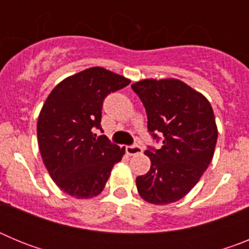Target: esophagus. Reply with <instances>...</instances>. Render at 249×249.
I'll return each instance as SVG.
<instances>
[{
	"instance_id": "34e87169",
	"label": "esophagus",
	"mask_w": 249,
	"mask_h": 249,
	"mask_svg": "<svg viewBox=\"0 0 249 249\" xmlns=\"http://www.w3.org/2000/svg\"><path fill=\"white\" fill-rule=\"evenodd\" d=\"M142 151H143V149H142V147L137 146V144H136V146H127L126 147L127 155H129V156L140 155V153H142Z\"/></svg>"
}]
</instances>
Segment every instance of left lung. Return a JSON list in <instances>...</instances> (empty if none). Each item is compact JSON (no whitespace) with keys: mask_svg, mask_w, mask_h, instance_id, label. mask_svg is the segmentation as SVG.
Wrapping results in <instances>:
<instances>
[{"mask_svg":"<svg viewBox=\"0 0 249 249\" xmlns=\"http://www.w3.org/2000/svg\"><path fill=\"white\" fill-rule=\"evenodd\" d=\"M132 89L146 108L148 131L163 136L160 149L144 152L151 168L136 178L137 191L148 203H175L197 184L214 155L218 129L212 106L176 78H147Z\"/></svg>","mask_w":249,"mask_h":249,"instance_id":"obj_1","label":"left lung"}]
</instances>
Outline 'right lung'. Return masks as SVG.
<instances>
[{
  "instance_id": "right-lung-1",
  "label": "right lung",
  "mask_w": 249,
  "mask_h": 249,
  "mask_svg": "<svg viewBox=\"0 0 249 249\" xmlns=\"http://www.w3.org/2000/svg\"><path fill=\"white\" fill-rule=\"evenodd\" d=\"M131 80L103 67H89L67 77L43 103L37 121V140L43 163L54 183L74 198H93L124 155L101 128L103 100Z\"/></svg>"
}]
</instances>
